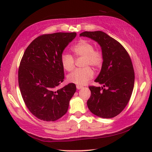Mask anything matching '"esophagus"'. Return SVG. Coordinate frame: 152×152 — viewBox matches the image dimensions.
<instances>
[{"label":"esophagus","instance_id":"esophagus-1","mask_svg":"<svg viewBox=\"0 0 152 152\" xmlns=\"http://www.w3.org/2000/svg\"><path fill=\"white\" fill-rule=\"evenodd\" d=\"M83 88V86H80V85H76V88L77 89H81V88Z\"/></svg>","mask_w":152,"mask_h":152}]
</instances>
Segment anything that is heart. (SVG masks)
<instances>
[{
    "label": "heart",
    "instance_id": "b5f03b06",
    "mask_svg": "<svg viewBox=\"0 0 152 152\" xmlns=\"http://www.w3.org/2000/svg\"><path fill=\"white\" fill-rule=\"evenodd\" d=\"M94 48L93 44L86 40L80 41L73 46L72 50L76 57L84 58L82 66L84 68L76 69L68 74L67 77L68 82L78 85H84L94 75L93 71L88 66H92L95 69H99L102 66L104 60L103 54L101 50ZM61 63L64 70L68 72L72 70L75 66L74 57L67 53L61 55Z\"/></svg>",
    "mask_w": 152,
    "mask_h": 152
}]
</instances>
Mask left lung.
Returning <instances> with one entry per match:
<instances>
[{"label":"left lung","instance_id":"obj_1","mask_svg":"<svg viewBox=\"0 0 152 152\" xmlns=\"http://www.w3.org/2000/svg\"><path fill=\"white\" fill-rule=\"evenodd\" d=\"M80 35L99 43L104 58L101 72L94 80L103 87L89 86L91 95L87 106L98 117H114L125 109L132 94L135 73L130 56L119 42L101 31H84Z\"/></svg>","mask_w":152,"mask_h":152}]
</instances>
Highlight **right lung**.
<instances>
[{"label":"right lung","mask_w":152,"mask_h":152,"mask_svg":"<svg viewBox=\"0 0 152 152\" xmlns=\"http://www.w3.org/2000/svg\"><path fill=\"white\" fill-rule=\"evenodd\" d=\"M76 36L75 32L42 35L25 51L18 72L19 86L27 109L39 119L54 121L68 111L76 85L56 89L64 79L61 56Z\"/></svg>","instance_id":"1"}]
</instances>
